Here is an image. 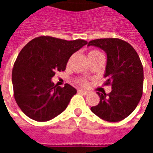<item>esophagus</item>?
<instances>
[{
  "mask_svg": "<svg viewBox=\"0 0 153 153\" xmlns=\"http://www.w3.org/2000/svg\"><path fill=\"white\" fill-rule=\"evenodd\" d=\"M78 93H81V94H83V95H87L88 92V91H85V90H82V89H79L78 90Z\"/></svg>",
  "mask_w": 153,
  "mask_h": 153,
  "instance_id": "34e87169",
  "label": "esophagus"
}]
</instances>
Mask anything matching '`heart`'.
<instances>
[{
  "instance_id": "heart-1",
  "label": "heart",
  "mask_w": 153,
  "mask_h": 153,
  "mask_svg": "<svg viewBox=\"0 0 153 153\" xmlns=\"http://www.w3.org/2000/svg\"><path fill=\"white\" fill-rule=\"evenodd\" d=\"M97 53H100V52L98 51H96V50L91 51L89 53H88V56H92V55H94V54H97ZM76 82L79 83V85L83 87L87 86V85H88V83L86 79H79L77 80Z\"/></svg>"
}]
</instances>
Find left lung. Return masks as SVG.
I'll list each match as a JSON object with an SVG mask.
<instances>
[{
	"mask_svg": "<svg viewBox=\"0 0 153 153\" xmlns=\"http://www.w3.org/2000/svg\"><path fill=\"white\" fill-rule=\"evenodd\" d=\"M88 46L100 47L106 53L104 85H111V92L97 93L98 105L91 111L110 122L120 121L130 115L143 95V68L140 58L131 45L119 38H100L90 41Z\"/></svg>",
	"mask_w": 153,
	"mask_h": 153,
	"instance_id": "8db88e82",
	"label": "left lung"
}]
</instances>
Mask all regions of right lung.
<instances>
[{"instance_id": "1", "label": "right lung", "mask_w": 153, "mask_h": 153, "mask_svg": "<svg viewBox=\"0 0 153 153\" xmlns=\"http://www.w3.org/2000/svg\"><path fill=\"white\" fill-rule=\"evenodd\" d=\"M87 43L83 39L41 36L20 51L12 70V83L15 102L28 117L47 121L66 109L76 89L68 83L56 86L51 78L65 70L70 57Z\"/></svg>"}]
</instances>
